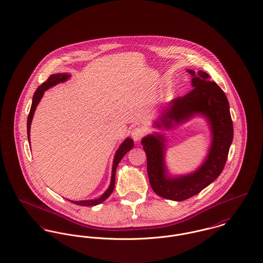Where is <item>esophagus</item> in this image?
<instances>
[{
	"label": "esophagus",
	"instance_id": "34e87169",
	"mask_svg": "<svg viewBox=\"0 0 263 263\" xmlns=\"http://www.w3.org/2000/svg\"><path fill=\"white\" fill-rule=\"evenodd\" d=\"M145 134V130L142 128V127H135L132 129L131 131V135H132V138L135 140V141H139Z\"/></svg>",
	"mask_w": 263,
	"mask_h": 263
}]
</instances>
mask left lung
Wrapping results in <instances>:
<instances>
[{
    "label": "left lung",
    "instance_id": "1",
    "mask_svg": "<svg viewBox=\"0 0 263 263\" xmlns=\"http://www.w3.org/2000/svg\"><path fill=\"white\" fill-rule=\"evenodd\" d=\"M194 78V88L183 97H178L170 103L168 109L162 114L161 124L171 128L175 121L182 122L197 113L208 118L212 128L213 143L204 164L194 174L177 178L165 175L163 162L162 136L148 135L141 141L147 156V174L150 185L155 194L173 201H184L198 195L221 175L226 164L229 149L233 140V123L228 99L215 82L204 71L187 70Z\"/></svg>",
    "mask_w": 263,
    "mask_h": 263
}]
</instances>
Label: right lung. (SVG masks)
Returning a JSON list of instances; mask_svg holds the SVG:
<instances>
[{
    "label": "right lung",
    "mask_w": 263,
    "mask_h": 263,
    "mask_svg": "<svg viewBox=\"0 0 263 263\" xmlns=\"http://www.w3.org/2000/svg\"><path fill=\"white\" fill-rule=\"evenodd\" d=\"M70 76L68 73H55V74H51L46 82H44L41 86H39L36 91L33 95V101H32V105H31V109H30L29 115L27 119V135H28V140L30 139V125L32 122V118L34 115L36 106L38 105L40 99L42 98L44 91L49 88H51L52 86H55L57 84L65 82ZM134 146L133 140L130 138H127L121 146L119 147V149L115 154V158H114V162H113V170H112V178H111V184L109 186V189L104 193V195L97 199V200H88V201H79V202H74V201H70L71 203L76 204H80V205H96V204H101L103 203L107 198H109V196L112 194V192L114 191L115 187V177H116V170H117L118 164L121 161V159L123 158V156L132 149V147Z\"/></svg>",
    "instance_id": "right-lung-1"
}]
</instances>
